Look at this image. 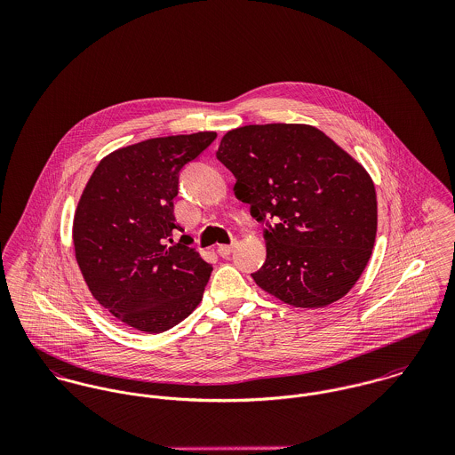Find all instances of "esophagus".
Listing matches in <instances>:
<instances>
[{"label": "esophagus", "mask_w": 455, "mask_h": 455, "mask_svg": "<svg viewBox=\"0 0 455 455\" xmlns=\"http://www.w3.org/2000/svg\"><path fill=\"white\" fill-rule=\"evenodd\" d=\"M235 247H236V242H233L231 245H219V247H217V254H219L220 258H228V256L235 251Z\"/></svg>", "instance_id": "esophagus-1"}]
</instances>
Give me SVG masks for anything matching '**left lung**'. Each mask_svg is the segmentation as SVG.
I'll return each instance as SVG.
<instances>
[{
    "label": "left lung",
    "instance_id": "left-lung-1",
    "mask_svg": "<svg viewBox=\"0 0 455 455\" xmlns=\"http://www.w3.org/2000/svg\"><path fill=\"white\" fill-rule=\"evenodd\" d=\"M217 159L236 179L235 196L264 231L262 291L298 308H323L359 280L377 238V193L364 166L308 124L228 131Z\"/></svg>",
    "mask_w": 455,
    "mask_h": 455
}]
</instances>
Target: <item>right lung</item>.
<instances>
[{
  "label": "right lung",
  "instance_id": "add662e5",
  "mask_svg": "<svg viewBox=\"0 0 455 455\" xmlns=\"http://www.w3.org/2000/svg\"><path fill=\"white\" fill-rule=\"evenodd\" d=\"M217 132L150 138L105 156L73 215L75 259L94 296L123 324L157 334L189 317L212 264L188 247L173 213L179 173Z\"/></svg>",
  "mask_w": 455,
  "mask_h": 455
}]
</instances>
